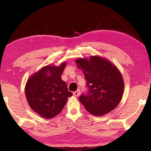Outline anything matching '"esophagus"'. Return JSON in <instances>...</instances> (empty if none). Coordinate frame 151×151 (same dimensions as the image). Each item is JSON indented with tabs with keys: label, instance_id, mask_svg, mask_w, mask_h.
I'll use <instances>...</instances> for the list:
<instances>
[{
	"label": "esophagus",
	"instance_id": "esophagus-1",
	"mask_svg": "<svg viewBox=\"0 0 151 151\" xmlns=\"http://www.w3.org/2000/svg\"><path fill=\"white\" fill-rule=\"evenodd\" d=\"M73 96H75V97H78V96H80V90H77V91H74L73 93Z\"/></svg>",
	"mask_w": 151,
	"mask_h": 151
}]
</instances>
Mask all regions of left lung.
Instances as JSON below:
<instances>
[{
  "mask_svg": "<svg viewBox=\"0 0 151 151\" xmlns=\"http://www.w3.org/2000/svg\"><path fill=\"white\" fill-rule=\"evenodd\" d=\"M76 63L86 80L87 93L79 97L88 112L102 116L119 104L124 92V80L117 68L110 61L99 56L78 58Z\"/></svg>",
  "mask_w": 151,
  "mask_h": 151,
  "instance_id": "8db88e82",
  "label": "left lung"
}]
</instances>
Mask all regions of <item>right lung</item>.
<instances>
[{"mask_svg": "<svg viewBox=\"0 0 151 151\" xmlns=\"http://www.w3.org/2000/svg\"><path fill=\"white\" fill-rule=\"evenodd\" d=\"M65 67L66 63L59 67L46 66L27 82L25 96L28 104L33 111L45 118L50 119L59 114L67 98L73 96L61 79Z\"/></svg>", "mask_w": 151, "mask_h": 151, "instance_id": "1", "label": "right lung"}]
</instances>
